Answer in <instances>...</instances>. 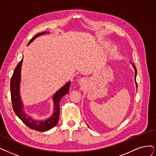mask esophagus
Returning <instances> with one entry per match:
<instances>
[{"label":"esophagus","instance_id":"esophagus-1","mask_svg":"<svg viewBox=\"0 0 156 156\" xmlns=\"http://www.w3.org/2000/svg\"><path fill=\"white\" fill-rule=\"evenodd\" d=\"M83 82V79H80L79 80V83H82Z\"/></svg>","mask_w":156,"mask_h":156}]
</instances>
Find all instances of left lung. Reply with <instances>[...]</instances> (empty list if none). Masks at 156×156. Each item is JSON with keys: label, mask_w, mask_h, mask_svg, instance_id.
Instances as JSON below:
<instances>
[{"label": "left lung", "mask_w": 156, "mask_h": 156, "mask_svg": "<svg viewBox=\"0 0 156 156\" xmlns=\"http://www.w3.org/2000/svg\"><path fill=\"white\" fill-rule=\"evenodd\" d=\"M130 64L132 65V66H133V67L134 68V71H135V76H134V80H135V83H136V89H138V86H137V83H136V74H137V70H136V68L135 67V66L133 65V64H132V63L131 62H130Z\"/></svg>", "instance_id": "left-lung-1"}]
</instances>
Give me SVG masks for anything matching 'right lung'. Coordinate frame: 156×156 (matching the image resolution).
Here are the masks:
<instances>
[{
	"label": "right lung",
	"instance_id": "right-lung-1",
	"mask_svg": "<svg viewBox=\"0 0 156 156\" xmlns=\"http://www.w3.org/2000/svg\"><path fill=\"white\" fill-rule=\"evenodd\" d=\"M49 33L48 32H43L36 34L33 38L30 40L27 45L32 43L37 37L41 35ZM23 62V57L22 60L18 63L14 70L13 76H12L10 83L11 97L13 108L16 116L29 128L37 131L45 132L47 130L51 129L57 125L59 118V103L61 99L64 95L69 91L70 81L66 83L63 86L58 90L52 97L53 100V109L54 113L48 118L47 119L42 120H37L34 119L33 117L29 116L26 113H25L23 104L22 101L20 88L21 82V70Z\"/></svg>",
	"mask_w": 156,
	"mask_h": 156
}]
</instances>
